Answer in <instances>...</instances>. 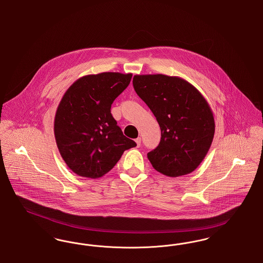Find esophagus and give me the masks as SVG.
<instances>
[{"label":"esophagus","instance_id":"34e87169","mask_svg":"<svg viewBox=\"0 0 263 263\" xmlns=\"http://www.w3.org/2000/svg\"><path fill=\"white\" fill-rule=\"evenodd\" d=\"M135 142H136V144H137V147H140V145H141V138L135 139Z\"/></svg>","mask_w":263,"mask_h":263}]
</instances>
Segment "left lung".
Wrapping results in <instances>:
<instances>
[{
	"mask_svg": "<svg viewBox=\"0 0 263 263\" xmlns=\"http://www.w3.org/2000/svg\"><path fill=\"white\" fill-rule=\"evenodd\" d=\"M133 87L161 127V142L148 153L153 167L171 177L195 171L215 134L214 115L206 99L186 80L176 76L135 75Z\"/></svg>",
	"mask_w": 263,
	"mask_h": 263,
	"instance_id": "left-lung-1",
	"label": "left lung"
}]
</instances>
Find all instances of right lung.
Returning <instances> with one entry per match:
<instances>
[{"label":"right lung","mask_w":263,"mask_h":263,"mask_svg":"<svg viewBox=\"0 0 263 263\" xmlns=\"http://www.w3.org/2000/svg\"><path fill=\"white\" fill-rule=\"evenodd\" d=\"M132 74L104 72L79 78L63 96L54 119L59 153L76 175L100 178L111 171L124 151L136 146L110 112L114 100Z\"/></svg>","instance_id":"add662e5"}]
</instances>
